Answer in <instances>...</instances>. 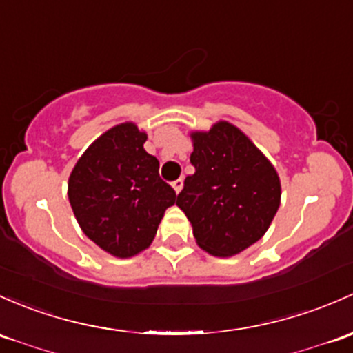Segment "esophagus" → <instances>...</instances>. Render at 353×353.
Instances as JSON below:
<instances>
[{"label":"esophagus","mask_w":353,"mask_h":353,"mask_svg":"<svg viewBox=\"0 0 353 353\" xmlns=\"http://www.w3.org/2000/svg\"><path fill=\"white\" fill-rule=\"evenodd\" d=\"M183 186H184V179H183V177H179V179H176L172 183V188H174V191H176V192H181V189H183Z\"/></svg>","instance_id":"obj_1"}]
</instances>
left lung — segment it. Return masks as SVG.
I'll list each match as a JSON object with an SVG mask.
<instances>
[{"instance_id": "8db88e82", "label": "left lung", "mask_w": 353, "mask_h": 353, "mask_svg": "<svg viewBox=\"0 0 353 353\" xmlns=\"http://www.w3.org/2000/svg\"><path fill=\"white\" fill-rule=\"evenodd\" d=\"M192 142L196 170L184 181L176 205L203 250L230 257L267 232L279 208V177L261 150L226 121L192 133Z\"/></svg>"}]
</instances>
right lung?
I'll list each match as a JSON object with an SVG mask.
<instances>
[{"label":"right lung","mask_w":353,"mask_h":353,"mask_svg":"<svg viewBox=\"0 0 353 353\" xmlns=\"http://www.w3.org/2000/svg\"><path fill=\"white\" fill-rule=\"evenodd\" d=\"M147 135L133 123L103 133L69 177V201L89 240L114 257H132L154 240L176 191L147 154Z\"/></svg>","instance_id":"right-lung-1"}]
</instances>
